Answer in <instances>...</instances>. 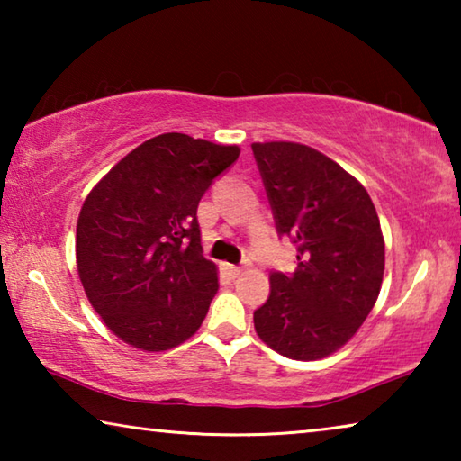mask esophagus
<instances>
[{
	"label": "esophagus",
	"mask_w": 461,
	"mask_h": 461,
	"mask_svg": "<svg viewBox=\"0 0 461 461\" xmlns=\"http://www.w3.org/2000/svg\"><path fill=\"white\" fill-rule=\"evenodd\" d=\"M223 270H225V275L231 278H238L241 275V267H233V264H223Z\"/></svg>",
	"instance_id": "1"
}]
</instances>
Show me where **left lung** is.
<instances>
[{"label": "left lung", "instance_id": "1", "mask_svg": "<svg viewBox=\"0 0 461 461\" xmlns=\"http://www.w3.org/2000/svg\"><path fill=\"white\" fill-rule=\"evenodd\" d=\"M280 236L296 244L291 276L272 272L254 311L258 338L291 360H321L354 338L378 299L384 238L362 183L296 142H254Z\"/></svg>", "mask_w": 461, "mask_h": 461}]
</instances>
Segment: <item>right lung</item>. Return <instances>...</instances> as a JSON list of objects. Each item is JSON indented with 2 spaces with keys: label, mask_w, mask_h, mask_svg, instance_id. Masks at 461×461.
Listing matches in <instances>:
<instances>
[{
  "label": "right lung",
  "mask_w": 461,
  "mask_h": 461,
  "mask_svg": "<svg viewBox=\"0 0 461 461\" xmlns=\"http://www.w3.org/2000/svg\"><path fill=\"white\" fill-rule=\"evenodd\" d=\"M238 156V146L160 134L123 156L85 199L77 270L91 307L128 346L165 352L201 327L220 283L203 256L197 207Z\"/></svg>",
  "instance_id": "obj_1"
}]
</instances>
